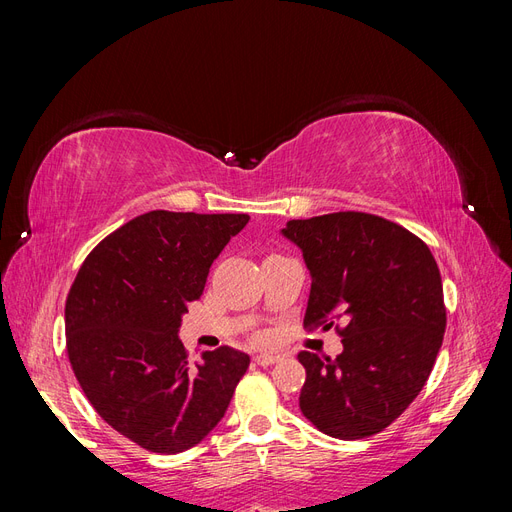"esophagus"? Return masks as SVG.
Segmentation results:
<instances>
[{
    "instance_id": "esophagus-1",
    "label": "esophagus",
    "mask_w": 512,
    "mask_h": 512,
    "mask_svg": "<svg viewBox=\"0 0 512 512\" xmlns=\"http://www.w3.org/2000/svg\"><path fill=\"white\" fill-rule=\"evenodd\" d=\"M280 359H282L280 354H256V356H254V363L260 365V367H269V365L277 363Z\"/></svg>"
}]
</instances>
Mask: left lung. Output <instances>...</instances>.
<instances>
[{
  "label": "left lung",
  "instance_id": "left-lung-1",
  "mask_svg": "<svg viewBox=\"0 0 512 512\" xmlns=\"http://www.w3.org/2000/svg\"><path fill=\"white\" fill-rule=\"evenodd\" d=\"M312 273L303 327L342 337L337 359L299 352L305 384L299 408L309 423L339 440H361L389 427L431 374L446 307L429 247L410 230L361 211L290 220Z\"/></svg>",
  "mask_w": 512,
  "mask_h": 512
}]
</instances>
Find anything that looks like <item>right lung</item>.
<instances>
[{"instance_id":"1","label":"right lung","mask_w":512,"mask_h":512,"mask_svg":"<svg viewBox=\"0 0 512 512\" xmlns=\"http://www.w3.org/2000/svg\"><path fill=\"white\" fill-rule=\"evenodd\" d=\"M245 213L149 211L89 252L66 299V350L94 410L151 453L188 451L222 421L250 356L222 346L188 365L181 316Z\"/></svg>"}]
</instances>
